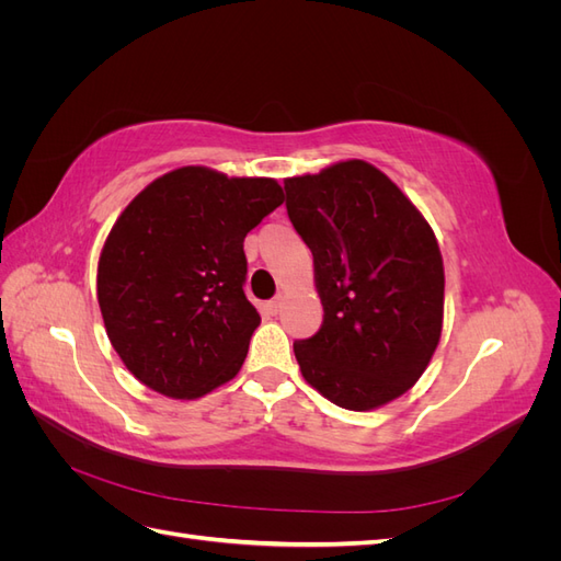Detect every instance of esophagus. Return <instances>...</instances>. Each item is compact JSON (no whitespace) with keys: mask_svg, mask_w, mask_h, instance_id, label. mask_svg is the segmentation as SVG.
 <instances>
[{"mask_svg":"<svg viewBox=\"0 0 561 561\" xmlns=\"http://www.w3.org/2000/svg\"><path fill=\"white\" fill-rule=\"evenodd\" d=\"M280 309H283V297H280V295L274 297V299H271V301L266 304V311H268L271 316H276Z\"/></svg>","mask_w":561,"mask_h":561,"instance_id":"esophagus-1","label":"esophagus"}]
</instances>
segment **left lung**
Wrapping results in <instances>:
<instances>
[{
    "mask_svg": "<svg viewBox=\"0 0 561 561\" xmlns=\"http://www.w3.org/2000/svg\"><path fill=\"white\" fill-rule=\"evenodd\" d=\"M285 206L313 252L322 325L295 355L322 398L369 412L426 371L443 334L445 266L431 225L360 159L285 180Z\"/></svg>",
    "mask_w": 561,
    "mask_h": 561,
    "instance_id": "left-lung-1",
    "label": "left lung"
}]
</instances>
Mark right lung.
<instances>
[{
    "label": "right lung",
    "instance_id": "obj_1",
    "mask_svg": "<svg viewBox=\"0 0 561 561\" xmlns=\"http://www.w3.org/2000/svg\"><path fill=\"white\" fill-rule=\"evenodd\" d=\"M280 203L276 180L206 165L165 173L128 203L100 252L98 304L135 379L194 400L239 375L262 320L243 293V241Z\"/></svg>",
    "mask_w": 561,
    "mask_h": 561
}]
</instances>
